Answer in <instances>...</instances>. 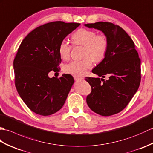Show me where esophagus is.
<instances>
[{"mask_svg": "<svg viewBox=\"0 0 153 153\" xmlns=\"http://www.w3.org/2000/svg\"><path fill=\"white\" fill-rule=\"evenodd\" d=\"M74 79L75 80H82L84 79L82 76H74Z\"/></svg>", "mask_w": 153, "mask_h": 153, "instance_id": "obj_1", "label": "esophagus"}]
</instances>
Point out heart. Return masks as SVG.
I'll list each match as a JSON object with an SVG mask.
<instances>
[{
  "label": "heart",
  "instance_id": "obj_1",
  "mask_svg": "<svg viewBox=\"0 0 153 153\" xmlns=\"http://www.w3.org/2000/svg\"><path fill=\"white\" fill-rule=\"evenodd\" d=\"M74 45L84 46L83 56L80 60H73L64 67L65 72L73 75H82L91 67L92 60L100 62L103 60L108 50V40L104 35H97L94 30L80 29L72 36ZM71 46L67 40H63L58 47L59 55L63 59H67L70 56ZM91 58L90 59V57Z\"/></svg>",
  "mask_w": 153,
  "mask_h": 153
}]
</instances>
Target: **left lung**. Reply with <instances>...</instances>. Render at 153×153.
<instances>
[{
	"label": "left lung",
	"instance_id": "left-lung-1",
	"mask_svg": "<svg viewBox=\"0 0 153 153\" xmlns=\"http://www.w3.org/2000/svg\"><path fill=\"white\" fill-rule=\"evenodd\" d=\"M84 26L101 30L108 40L106 55L91 71L101 79H85L91 87L86 102L96 113L111 116L123 110L137 91L141 80V60L133 40L120 27L103 22ZM106 75L109 79L105 81Z\"/></svg>",
	"mask_w": 153,
	"mask_h": 153
}]
</instances>
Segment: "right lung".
<instances>
[{"mask_svg":"<svg viewBox=\"0 0 153 153\" xmlns=\"http://www.w3.org/2000/svg\"><path fill=\"white\" fill-rule=\"evenodd\" d=\"M80 24L53 22L39 26L23 40L13 60L15 84L20 97L37 114L49 116L60 110L74 82L72 75L50 78L62 62L60 42Z\"/></svg>","mask_w":153,"mask_h":153,"instance_id":"1","label":"right lung"}]
</instances>
